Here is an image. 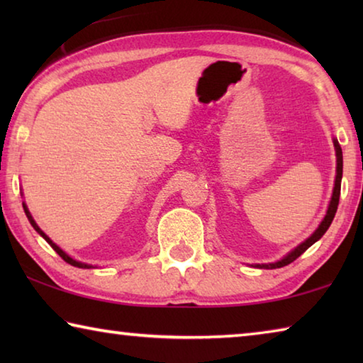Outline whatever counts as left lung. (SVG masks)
Segmentation results:
<instances>
[{"mask_svg":"<svg viewBox=\"0 0 363 363\" xmlns=\"http://www.w3.org/2000/svg\"><path fill=\"white\" fill-rule=\"evenodd\" d=\"M333 144H335V152H336V177H335V187H333V194H331V200H330V205L327 208V214H325L322 223L318 224L317 229L314 230L311 237H307L304 242H301L296 248L291 250L290 253L285 255L281 259L275 261V262H269V264H255V267H259V269H279V267H284L288 266V264L293 262L296 257H299L301 255L304 253V251L312 247L315 242L320 240L323 237V233L328 230V227L331 224V220H333L336 210H337V203H340V194H341V179H342V150H341V145L337 143V139H333Z\"/></svg>","mask_w":363,"mask_h":363,"instance_id":"obj_1","label":"left lung"}]
</instances>
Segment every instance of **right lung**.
<instances>
[{"label":"right lung","mask_w":363,"mask_h":363,"mask_svg":"<svg viewBox=\"0 0 363 363\" xmlns=\"http://www.w3.org/2000/svg\"><path fill=\"white\" fill-rule=\"evenodd\" d=\"M22 206H23V211H26V214H27V218H28V220H30V224H32L33 225V229L36 230V232H38L40 233V235L43 237V238H45V240L49 243V245H51V247L54 248V251H56V253L60 256V257H62V259L65 261V262H69L70 264V266H75V267H79V269H91V267H93V266H91V264H86V262H82V261H77V259H73V257H70L69 255H67L65 253V251L62 250V248H59L57 247V245L56 243H54L52 240H51V238H49L48 235H46V233L45 232H43L41 229H40V227H38V224H36L35 223V219H33V216H32V214H30V211H28V208H27V205H26V201H23V203H22Z\"/></svg>","instance_id":"add662e5"}]
</instances>
